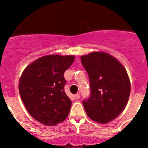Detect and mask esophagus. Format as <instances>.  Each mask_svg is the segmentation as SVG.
Wrapping results in <instances>:
<instances>
[{"mask_svg": "<svg viewBox=\"0 0 148 148\" xmlns=\"http://www.w3.org/2000/svg\"><path fill=\"white\" fill-rule=\"evenodd\" d=\"M74 97H75L76 99H79L80 98V94H79V93H76L75 95H74Z\"/></svg>", "mask_w": 148, "mask_h": 148, "instance_id": "34e87169", "label": "esophagus"}]
</instances>
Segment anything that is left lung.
<instances>
[{"mask_svg": "<svg viewBox=\"0 0 148 148\" xmlns=\"http://www.w3.org/2000/svg\"><path fill=\"white\" fill-rule=\"evenodd\" d=\"M81 60L89 76L90 95L83 101L90 118L106 124L116 118L126 106L130 81L124 66L105 52L82 56Z\"/></svg>", "mask_w": 148, "mask_h": 148, "instance_id": "8db88e82", "label": "left lung"}]
</instances>
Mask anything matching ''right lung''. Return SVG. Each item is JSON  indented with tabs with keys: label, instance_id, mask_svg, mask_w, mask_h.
<instances>
[{
	"label": "right lung",
	"instance_id": "obj_1",
	"mask_svg": "<svg viewBox=\"0 0 148 148\" xmlns=\"http://www.w3.org/2000/svg\"><path fill=\"white\" fill-rule=\"evenodd\" d=\"M74 58V56H45L30 63L22 73L20 96L30 115L43 125H56L69 115L72 101L64 90V73Z\"/></svg>",
	"mask_w": 148,
	"mask_h": 148
}]
</instances>
